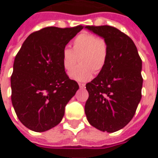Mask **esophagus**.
Listing matches in <instances>:
<instances>
[{"mask_svg":"<svg viewBox=\"0 0 158 158\" xmlns=\"http://www.w3.org/2000/svg\"><path fill=\"white\" fill-rule=\"evenodd\" d=\"M79 87H80V88H84V87H85V84H84V83H81V82H80V83H79Z\"/></svg>","mask_w":158,"mask_h":158,"instance_id":"34e87169","label":"esophagus"}]
</instances>
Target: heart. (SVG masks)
<instances>
[{"instance_id": "1", "label": "heart", "mask_w": 158, "mask_h": 158, "mask_svg": "<svg viewBox=\"0 0 158 158\" xmlns=\"http://www.w3.org/2000/svg\"><path fill=\"white\" fill-rule=\"evenodd\" d=\"M73 49L65 47L62 51V63L64 69L69 70L80 59V64L72 69L69 76L79 81H86L98 74L105 67L109 56L106 40L89 32H82L72 42Z\"/></svg>"}]
</instances>
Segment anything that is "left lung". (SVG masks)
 I'll list each match as a JSON object with an SVG mask.
<instances>
[{
  "instance_id": "obj_1",
  "label": "left lung",
  "mask_w": 158,
  "mask_h": 158,
  "mask_svg": "<svg viewBox=\"0 0 158 158\" xmlns=\"http://www.w3.org/2000/svg\"><path fill=\"white\" fill-rule=\"evenodd\" d=\"M106 40L109 56L98 76L86 84L85 114L97 130L115 132L133 118L142 97V60L130 37L116 27L86 26Z\"/></svg>"
}]
</instances>
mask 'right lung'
I'll use <instances>...</instances> for the list:
<instances>
[{"mask_svg": "<svg viewBox=\"0 0 158 158\" xmlns=\"http://www.w3.org/2000/svg\"><path fill=\"white\" fill-rule=\"evenodd\" d=\"M83 28L47 27L29 35L14 62L11 100L27 129L48 131L62 121L65 106L79 89L62 63V51Z\"/></svg>", "mask_w": 158, "mask_h": 158, "instance_id": "add662e5", "label": "right lung"}]
</instances>
